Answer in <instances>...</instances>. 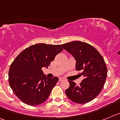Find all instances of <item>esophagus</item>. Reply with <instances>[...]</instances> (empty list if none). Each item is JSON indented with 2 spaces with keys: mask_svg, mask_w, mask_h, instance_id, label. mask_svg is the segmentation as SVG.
I'll use <instances>...</instances> for the list:
<instances>
[{
  "mask_svg": "<svg viewBox=\"0 0 120 120\" xmlns=\"http://www.w3.org/2000/svg\"><path fill=\"white\" fill-rule=\"evenodd\" d=\"M64 78H59V82H62V81H64Z\"/></svg>",
  "mask_w": 120,
  "mask_h": 120,
  "instance_id": "1",
  "label": "esophagus"
}]
</instances>
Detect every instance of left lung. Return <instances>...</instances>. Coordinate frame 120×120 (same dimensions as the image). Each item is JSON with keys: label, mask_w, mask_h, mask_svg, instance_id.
<instances>
[{"label": "left lung", "mask_w": 120, "mask_h": 120, "mask_svg": "<svg viewBox=\"0 0 120 120\" xmlns=\"http://www.w3.org/2000/svg\"><path fill=\"white\" fill-rule=\"evenodd\" d=\"M61 46L76 60V70L81 71L85 79L80 86L68 80L69 87L65 94L72 101L87 103L97 96L106 82L108 69L103 57L96 49L87 43L74 41Z\"/></svg>", "instance_id": "1"}]
</instances>
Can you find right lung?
Wrapping results in <instances>:
<instances>
[{
	"instance_id": "right-lung-1",
	"label": "right lung",
	"mask_w": 120,
	"mask_h": 120,
	"mask_svg": "<svg viewBox=\"0 0 120 120\" xmlns=\"http://www.w3.org/2000/svg\"><path fill=\"white\" fill-rule=\"evenodd\" d=\"M63 50L60 45L38 43L25 49L12 61L8 73L9 84L23 103L34 106L47 100L59 79L47 78L41 68H48Z\"/></svg>"
}]
</instances>
